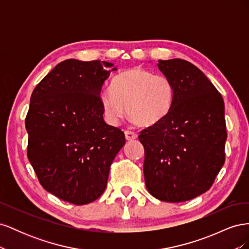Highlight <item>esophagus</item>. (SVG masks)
Instances as JSON below:
<instances>
[{"label": "esophagus", "instance_id": "1", "mask_svg": "<svg viewBox=\"0 0 249 249\" xmlns=\"http://www.w3.org/2000/svg\"><path fill=\"white\" fill-rule=\"evenodd\" d=\"M124 135H125V139H126V140H129V141H131V140H135V139L137 138V134L135 133V132L129 131V130L124 131Z\"/></svg>", "mask_w": 249, "mask_h": 249}]
</instances>
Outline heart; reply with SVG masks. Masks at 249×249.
<instances>
[{
  "mask_svg": "<svg viewBox=\"0 0 249 249\" xmlns=\"http://www.w3.org/2000/svg\"><path fill=\"white\" fill-rule=\"evenodd\" d=\"M175 86L163 74H154L141 67H132L113 79L111 89H105L100 99L104 115L116 124L124 113L140 126L154 125L166 116L175 101Z\"/></svg>",
  "mask_w": 249,
  "mask_h": 249,
  "instance_id": "b5f03b06",
  "label": "heart"
}]
</instances>
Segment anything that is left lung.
Returning a JSON list of instances; mask_svg holds the SVG:
<instances>
[{
  "label": "left lung",
  "instance_id": "left-lung-1",
  "mask_svg": "<svg viewBox=\"0 0 249 249\" xmlns=\"http://www.w3.org/2000/svg\"><path fill=\"white\" fill-rule=\"evenodd\" d=\"M158 67L176 93L168 114L139 135L145 185L162 201H186L208 191L224 164V103L205 73L186 60H159Z\"/></svg>",
  "mask_w": 249,
  "mask_h": 249
}]
</instances>
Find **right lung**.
<instances>
[{
  "label": "right lung",
  "mask_w": 249,
  "mask_h": 249,
  "mask_svg": "<svg viewBox=\"0 0 249 249\" xmlns=\"http://www.w3.org/2000/svg\"><path fill=\"white\" fill-rule=\"evenodd\" d=\"M109 62H60L34 88L26 117L28 159L40 185L81 206L106 189L124 134L105 123L101 91Z\"/></svg>",
  "instance_id": "add662e5"
}]
</instances>
